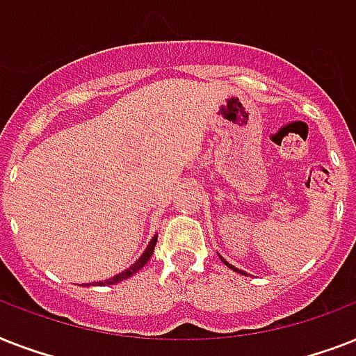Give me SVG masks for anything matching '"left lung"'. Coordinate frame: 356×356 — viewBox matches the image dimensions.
<instances>
[{
	"label": "left lung",
	"mask_w": 356,
	"mask_h": 356,
	"mask_svg": "<svg viewBox=\"0 0 356 356\" xmlns=\"http://www.w3.org/2000/svg\"><path fill=\"white\" fill-rule=\"evenodd\" d=\"M225 264H227V262H225ZM227 266H229V268H231V270L238 271V273H243V271H242V270H236V268H234V266H231V264H227Z\"/></svg>",
	"instance_id": "8db88e82"
}]
</instances>
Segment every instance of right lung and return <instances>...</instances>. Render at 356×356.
Instances as JSON below:
<instances>
[{
  "label": "right lung",
  "mask_w": 356,
  "mask_h": 356,
  "mask_svg": "<svg viewBox=\"0 0 356 356\" xmlns=\"http://www.w3.org/2000/svg\"><path fill=\"white\" fill-rule=\"evenodd\" d=\"M155 243H156V236H153V240H151V242H149V245H147V249H145V251H144V254H142V257H140V259L136 260V262H134V264L131 266V268H127V270L122 271V273H118V275L113 277V279H108V281L99 282V284H116V282L123 281V279H127V277H131V275H133V273H136V271H138L140 268H144L145 262H147L151 254H153Z\"/></svg>",
  "instance_id": "obj_1"
}]
</instances>
